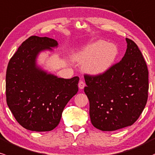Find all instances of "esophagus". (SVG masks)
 Returning <instances> with one entry per match:
<instances>
[{"label":"esophagus","mask_w":155,"mask_h":155,"mask_svg":"<svg viewBox=\"0 0 155 155\" xmlns=\"http://www.w3.org/2000/svg\"><path fill=\"white\" fill-rule=\"evenodd\" d=\"M84 87H85V83L84 82V81H79V89H83V88Z\"/></svg>","instance_id":"34e87169"}]
</instances>
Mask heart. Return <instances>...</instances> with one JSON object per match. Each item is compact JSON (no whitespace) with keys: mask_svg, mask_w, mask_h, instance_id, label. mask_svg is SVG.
<instances>
[{"mask_svg":"<svg viewBox=\"0 0 155 155\" xmlns=\"http://www.w3.org/2000/svg\"><path fill=\"white\" fill-rule=\"evenodd\" d=\"M119 54L115 44L98 40L86 45L75 56V59L85 64L87 72L93 75L106 73L113 66Z\"/></svg>","mask_w":155,"mask_h":155,"instance_id":"obj_1","label":"heart"}]
</instances>
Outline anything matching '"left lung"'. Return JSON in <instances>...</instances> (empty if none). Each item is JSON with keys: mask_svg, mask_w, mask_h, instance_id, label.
I'll list each match as a JSON object with an SVG mask.
<instances>
[{"mask_svg": "<svg viewBox=\"0 0 155 155\" xmlns=\"http://www.w3.org/2000/svg\"><path fill=\"white\" fill-rule=\"evenodd\" d=\"M126 41L127 48L120 62L103 74L84 75L91 123L101 131L132 125L147 102V63L135 42L128 38Z\"/></svg>", "mask_w": 155, "mask_h": 155, "instance_id": "left-lung-1", "label": "left lung"}]
</instances>
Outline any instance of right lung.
Listing matches in <instances>:
<instances>
[{"label": "right lung", "instance_id": "obj_1", "mask_svg": "<svg viewBox=\"0 0 155 155\" xmlns=\"http://www.w3.org/2000/svg\"><path fill=\"white\" fill-rule=\"evenodd\" d=\"M57 45L54 39L31 36L21 44L8 62L6 102L17 121L26 130H54L60 121L64 107L78 92V76L58 78L37 65L40 52L51 51Z\"/></svg>", "mask_w": 155, "mask_h": 155}]
</instances>
